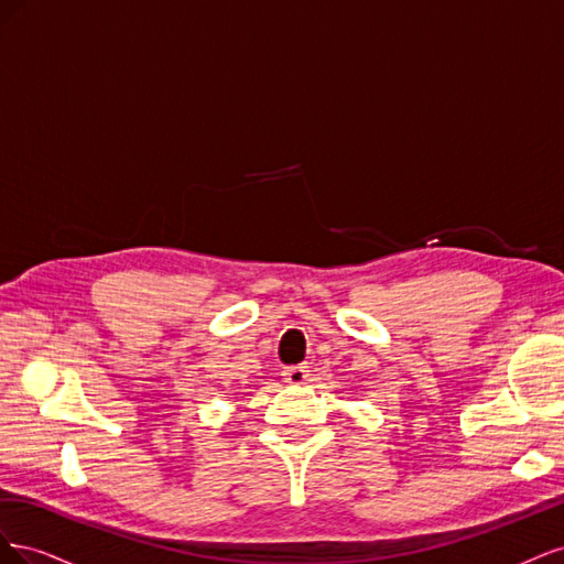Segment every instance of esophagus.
Masks as SVG:
<instances>
[{"label":"esophagus","instance_id":"esophagus-1","mask_svg":"<svg viewBox=\"0 0 564 564\" xmlns=\"http://www.w3.org/2000/svg\"><path fill=\"white\" fill-rule=\"evenodd\" d=\"M282 377H284V381H286V383H292V386H301V383H305V379H308V367H303V365L284 367Z\"/></svg>","mask_w":564,"mask_h":564}]
</instances>
